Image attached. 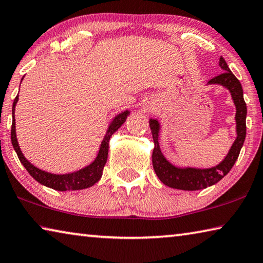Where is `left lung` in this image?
I'll list each match as a JSON object with an SVG mask.
<instances>
[{"mask_svg": "<svg viewBox=\"0 0 263 263\" xmlns=\"http://www.w3.org/2000/svg\"><path fill=\"white\" fill-rule=\"evenodd\" d=\"M219 66L222 73L218 77L211 79L208 84H219L228 89L232 97L235 106V140L231 146L228 154L216 166L210 168L197 167H179L169 162L160 148V131L161 125L157 118L149 119V127L152 130V137L154 141V149L152 154V162L155 174L160 181L169 188L180 190H201L205 189L219 182L233 167L239 157L245 138H246V115L247 106L243 100V91L241 83L231 72L224 58L220 57Z\"/></svg>", "mask_w": 263, "mask_h": 263, "instance_id": "obj_1", "label": "left lung"}]
</instances>
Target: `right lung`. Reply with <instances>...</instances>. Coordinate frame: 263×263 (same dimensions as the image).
<instances>
[{"instance_id":"right-lung-1","label":"right lung","mask_w":263,"mask_h":263,"mask_svg":"<svg viewBox=\"0 0 263 263\" xmlns=\"http://www.w3.org/2000/svg\"><path fill=\"white\" fill-rule=\"evenodd\" d=\"M17 102H18V95L16 96L14 104H12L11 142L21 163L23 164L26 171L29 172V174L32 176L35 181L39 182V183L43 185L48 186V188H52L58 191H67V190L69 191V190H82L86 188H90V186H92L101 180L104 164L106 162V159H108L110 138L119 127L123 125L124 123H125L127 116L130 115V110L122 111L121 114H118L112 121H111L108 128H106L105 136L101 142L99 153H97L94 161L89 163L88 166L79 169V171L67 173V174H52V173L45 172L43 171V169H39L35 166H33V164L24 157V154L22 153L21 147L18 145V140H17V136H16L15 108H16Z\"/></svg>"}]
</instances>
